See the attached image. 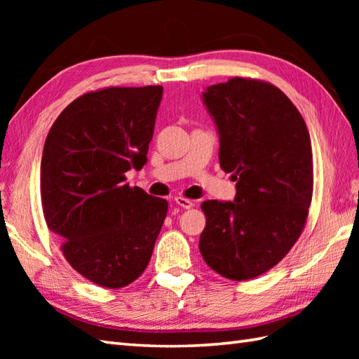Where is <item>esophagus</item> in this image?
<instances>
[{
    "mask_svg": "<svg viewBox=\"0 0 359 359\" xmlns=\"http://www.w3.org/2000/svg\"><path fill=\"white\" fill-rule=\"evenodd\" d=\"M175 203L179 205V207H182V208H187V210H189L191 207H194V202L193 201H189V199H187V197H182V196H177L175 197Z\"/></svg>",
    "mask_w": 359,
    "mask_h": 359,
    "instance_id": "obj_1",
    "label": "esophagus"
}]
</instances>
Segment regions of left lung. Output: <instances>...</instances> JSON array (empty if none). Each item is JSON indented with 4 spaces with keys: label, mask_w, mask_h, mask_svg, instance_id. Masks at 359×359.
Instances as JSON below:
<instances>
[{
    "label": "left lung",
    "mask_w": 359,
    "mask_h": 359,
    "mask_svg": "<svg viewBox=\"0 0 359 359\" xmlns=\"http://www.w3.org/2000/svg\"><path fill=\"white\" fill-rule=\"evenodd\" d=\"M202 97L219 131L220 168L238 184L234 202L202 203L199 250L220 276L253 279L279 264L306 226L313 194L309 129L290 98L262 80L234 77Z\"/></svg>",
    "instance_id": "8db88e82"
}]
</instances>
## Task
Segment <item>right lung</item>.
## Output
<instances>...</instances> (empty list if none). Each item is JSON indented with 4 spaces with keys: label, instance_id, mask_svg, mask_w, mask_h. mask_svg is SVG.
<instances>
[{
    "label": "right lung",
    "instance_id": "right-lung-1",
    "mask_svg": "<svg viewBox=\"0 0 359 359\" xmlns=\"http://www.w3.org/2000/svg\"><path fill=\"white\" fill-rule=\"evenodd\" d=\"M162 86L104 88L67 104L46 137L41 203L66 261L104 288L147 269L168 202L125 184L147 163Z\"/></svg>",
    "mask_w": 359,
    "mask_h": 359
}]
</instances>
